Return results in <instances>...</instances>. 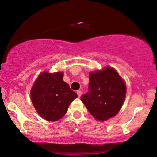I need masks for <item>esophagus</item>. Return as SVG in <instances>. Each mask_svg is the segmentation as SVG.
<instances>
[{
	"instance_id": "1",
	"label": "esophagus",
	"mask_w": 157,
	"mask_h": 157,
	"mask_svg": "<svg viewBox=\"0 0 157 157\" xmlns=\"http://www.w3.org/2000/svg\"><path fill=\"white\" fill-rule=\"evenodd\" d=\"M77 96H78V97H80L81 96V94H82V92H81V91H77Z\"/></svg>"
}]
</instances>
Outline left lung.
Returning a JSON list of instances; mask_svg holds the SVG:
<instances>
[{
  "instance_id": "1",
  "label": "left lung",
  "mask_w": 157,
  "mask_h": 157,
  "mask_svg": "<svg viewBox=\"0 0 157 157\" xmlns=\"http://www.w3.org/2000/svg\"><path fill=\"white\" fill-rule=\"evenodd\" d=\"M89 92L81 101L96 120L105 121L120 111L125 98V82L117 71L105 67L89 74Z\"/></svg>"
}]
</instances>
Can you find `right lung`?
<instances>
[{"instance_id":"add662e5","label":"right lung","mask_w":157,"mask_h":157,"mask_svg":"<svg viewBox=\"0 0 157 157\" xmlns=\"http://www.w3.org/2000/svg\"><path fill=\"white\" fill-rule=\"evenodd\" d=\"M63 72H43L31 89L34 107L41 117L48 121H57L67 112L77 94L65 82Z\"/></svg>"}]
</instances>
